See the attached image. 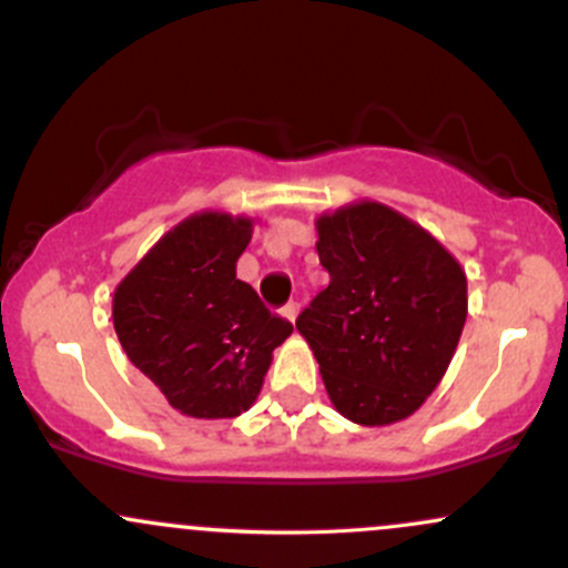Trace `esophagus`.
<instances>
[{
  "label": "esophagus",
  "instance_id": "obj_1",
  "mask_svg": "<svg viewBox=\"0 0 568 568\" xmlns=\"http://www.w3.org/2000/svg\"><path fill=\"white\" fill-rule=\"evenodd\" d=\"M297 314H301V306H297V303H286V306H284V316L292 322V325H295Z\"/></svg>",
  "mask_w": 568,
  "mask_h": 568
}]
</instances>
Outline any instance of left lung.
Instances as JSON below:
<instances>
[{
  "label": "left lung",
  "mask_w": 568,
  "mask_h": 568,
  "mask_svg": "<svg viewBox=\"0 0 568 568\" xmlns=\"http://www.w3.org/2000/svg\"><path fill=\"white\" fill-rule=\"evenodd\" d=\"M331 284L297 316L331 404L365 428L412 417L447 374L468 314L466 271L376 200L314 219Z\"/></svg>",
  "instance_id": "obj_1"
}]
</instances>
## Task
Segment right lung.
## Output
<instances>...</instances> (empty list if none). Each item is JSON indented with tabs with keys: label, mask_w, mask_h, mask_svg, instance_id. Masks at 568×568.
<instances>
[{
	"label": "right lung",
	"mask_w": 568,
	"mask_h": 568,
	"mask_svg": "<svg viewBox=\"0 0 568 568\" xmlns=\"http://www.w3.org/2000/svg\"><path fill=\"white\" fill-rule=\"evenodd\" d=\"M257 219L197 211L168 230L113 292L126 357L184 417L248 412L292 325L235 273Z\"/></svg>",
	"instance_id": "add662e5"
}]
</instances>
